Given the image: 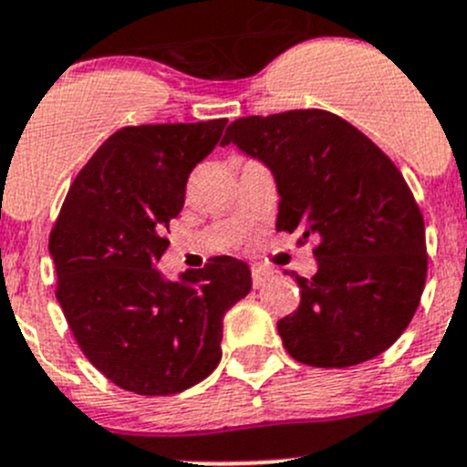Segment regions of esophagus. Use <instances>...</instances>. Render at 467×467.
Instances as JSON below:
<instances>
[{"label": "esophagus", "mask_w": 467, "mask_h": 467, "mask_svg": "<svg viewBox=\"0 0 467 467\" xmlns=\"http://www.w3.org/2000/svg\"><path fill=\"white\" fill-rule=\"evenodd\" d=\"M251 277H253V286H255V289H260V286H264L268 280H271V273L264 271V268H253Z\"/></svg>", "instance_id": "34e87169"}]
</instances>
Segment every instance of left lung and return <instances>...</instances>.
I'll return each mask as SVG.
<instances>
[{"label":"left lung","mask_w":467,"mask_h":467,"mask_svg":"<svg viewBox=\"0 0 467 467\" xmlns=\"http://www.w3.org/2000/svg\"><path fill=\"white\" fill-rule=\"evenodd\" d=\"M237 144L275 178L280 233L317 242L318 271L296 275L300 305L277 321L296 361L348 368L389 350L427 280L422 212L393 160L338 115L318 108L239 117Z\"/></svg>","instance_id":"obj_1"}]
</instances>
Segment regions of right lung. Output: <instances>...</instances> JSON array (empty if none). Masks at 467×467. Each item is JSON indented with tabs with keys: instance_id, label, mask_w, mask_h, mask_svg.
I'll use <instances>...</instances> for the list:
<instances>
[{
	"instance_id": "obj_1",
	"label": "right lung",
	"mask_w": 467,
	"mask_h": 467,
	"mask_svg": "<svg viewBox=\"0 0 467 467\" xmlns=\"http://www.w3.org/2000/svg\"><path fill=\"white\" fill-rule=\"evenodd\" d=\"M228 119L117 130L69 185L49 234L56 298L89 364L138 395H173L221 361L223 317L251 291L248 264L212 257L181 282L155 268L192 169Z\"/></svg>"
}]
</instances>
